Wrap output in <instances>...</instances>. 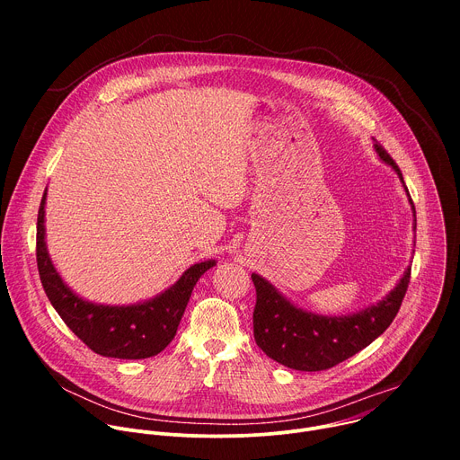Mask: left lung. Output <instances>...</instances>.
<instances>
[{
  "label": "left lung",
  "instance_id": "8db88e82",
  "mask_svg": "<svg viewBox=\"0 0 460 460\" xmlns=\"http://www.w3.org/2000/svg\"><path fill=\"white\" fill-rule=\"evenodd\" d=\"M376 156L397 172L413 211V233L417 229L415 206L410 199L402 172L393 158L373 144ZM415 252V251H413ZM411 266L382 300L348 314H318L298 307L270 280L252 273L256 305L252 313L254 341L258 348L279 364L298 371L330 369L353 357L378 339L397 316L408 291Z\"/></svg>",
  "mask_w": 460,
  "mask_h": 460
}]
</instances>
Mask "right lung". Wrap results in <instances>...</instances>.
<instances>
[{
	"instance_id": "1",
	"label": "right lung",
	"mask_w": 460,
	"mask_h": 460,
	"mask_svg": "<svg viewBox=\"0 0 460 460\" xmlns=\"http://www.w3.org/2000/svg\"><path fill=\"white\" fill-rule=\"evenodd\" d=\"M47 189L38 211L36 260L41 286L69 330L94 353L111 358L138 360L164 351L174 339L192 288L217 266V260L192 264L160 295L128 305L89 302L76 295L56 271L45 242Z\"/></svg>"
}]
</instances>
